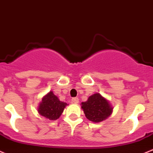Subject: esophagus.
Masks as SVG:
<instances>
[{"instance_id": "obj_1", "label": "esophagus", "mask_w": 153, "mask_h": 153, "mask_svg": "<svg viewBox=\"0 0 153 153\" xmlns=\"http://www.w3.org/2000/svg\"><path fill=\"white\" fill-rule=\"evenodd\" d=\"M72 102H73V103L77 104V103H78V102H79V99H78V97H73L72 99Z\"/></svg>"}]
</instances>
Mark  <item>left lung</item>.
Wrapping results in <instances>:
<instances>
[{"instance_id":"1","label":"left lung","mask_w":153,"mask_h":153,"mask_svg":"<svg viewBox=\"0 0 153 153\" xmlns=\"http://www.w3.org/2000/svg\"><path fill=\"white\" fill-rule=\"evenodd\" d=\"M81 108L86 118L93 123H100L111 114L113 107L100 93H95L81 102Z\"/></svg>"}]
</instances>
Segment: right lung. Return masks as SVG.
Segmentation results:
<instances>
[{
    "mask_svg": "<svg viewBox=\"0 0 153 153\" xmlns=\"http://www.w3.org/2000/svg\"><path fill=\"white\" fill-rule=\"evenodd\" d=\"M67 104L59 100L53 91H50L42 97L38 108L40 115L50 120H56L60 117Z\"/></svg>",
    "mask_w": 153,
    "mask_h": 153,
    "instance_id": "1",
    "label": "right lung"
}]
</instances>
